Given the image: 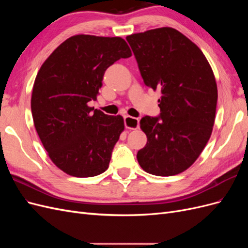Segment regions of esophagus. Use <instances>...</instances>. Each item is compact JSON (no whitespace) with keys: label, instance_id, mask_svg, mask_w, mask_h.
<instances>
[{"label":"esophagus","instance_id":"1","mask_svg":"<svg viewBox=\"0 0 248 248\" xmlns=\"http://www.w3.org/2000/svg\"><path fill=\"white\" fill-rule=\"evenodd\" d=\"M124 123H125L126 128H128V129H137V128H139V125H140L139 119L132 118L130 116L124 117Z\"/></svg>","mask_w":248,"mask_h":248}]
</instances>
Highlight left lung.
Masks as SVG:
<instances>
[{"label": "left lung", "mask_w": 248, "mask_h": 248, "mask_svg": "<svg viewBox=\"0 0 248 248\" xmlns=\"http://www.w3.org/2000/svg\"><path fill=\"white\" fill-rule=\"evenodd\" d=\"M145 85L160 91V117L146 116L140 168L155 176L178 175L194 163L211 137L217 104L213 70L200 47L170 27L126 37Z\"/></svg>", "instance_id": "left-lung-1"}]
</instances>
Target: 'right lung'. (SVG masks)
<instances>
[{
	"label": "right lung",
	"instance_id": "obj_1",
	"mask_svg": "<svg viewBox=\"0 0 248 248\" xmlns=\"http://www.w3.org/2000/svg\"><path fill=\"white\" fill-rule=\"evenodd\" d=\"M131 55L121 37L80 34L62 42L41 65L31 98L33 121L50 160L67 175L88 178L108 169L124 119L93 112L88 102L97 100L108 67Z\"/></svg>",
	"mask_w": 248,
	"mask_h": 248
}]
</instances>
